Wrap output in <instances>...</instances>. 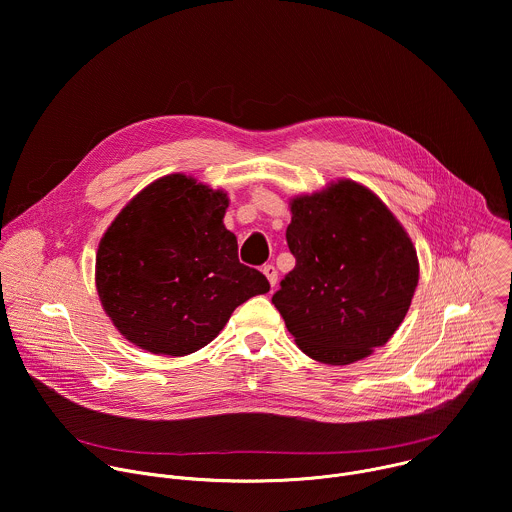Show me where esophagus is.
I'll return each instance as SVG.
<instances>
[{
	"instance_id": "esophagus-1",
	"label": "esophagus",
	"mask_w": 512,
	"mask_h": 512,
	"mask_svg": "<svg viewBox=\"0 0 512 512\" xmlns=\"http://www.w3.org/2000/svg\"><path fill=\"white\" fill-rule=\"evenodd\" d=\"M263 273H265L267 281L271 283V287H275V283H277V269H275V265H271V263L263 265Z\"/></svg>"
}]
</instances>
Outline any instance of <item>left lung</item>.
Listing matches in <instances>:
<instances>
[{"mask_svg": "<svg viewBox=\"0 0 512 512\" xmlns=\"http://www.w3.org/2000/svg\"><path fill=\"white\" fill-rule=\"evenodd\" d=\"M296 267L271 302L310 358L350 364L385 346L419 281L417 251L387 204L354 180L289 200Z\"/></svg>", "mask_w": 512, "mask_h": 512, "instance_id": "1", "label": "left lung"}]
</instances>
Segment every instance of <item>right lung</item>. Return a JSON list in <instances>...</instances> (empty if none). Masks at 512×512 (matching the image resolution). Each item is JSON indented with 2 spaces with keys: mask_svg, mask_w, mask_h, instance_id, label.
Wrapping results in <instances>:
<instances>
[{
  "mask_svg": "<svg viewBox=\"0 0 512 512\" xmlns=\"http://www.w3.org/2000/svg\"><path fill=\"white\" fill-rule=\"evenodd\" d=\"M227 208L225 190L168 174L115 216L97 249L95 283L131 344L186 356L212 342L237 306L267 294V277L239 261Z\"/></svg>",
  "mask_w": 512,
  "mask_h": 512,
  "instance_id": "right-lung-1",
  "label": "right lung"
}]
</instances>
